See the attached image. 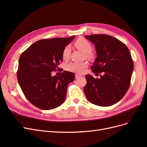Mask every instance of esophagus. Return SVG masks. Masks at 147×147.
I'll list each match as a JSON object with an SVG mask.
<instances>
[{
  "label": "esophagus",
  "instance_id": "1",
  "mask_svg": "<svg viewBox=\"0 0 147 147\" xmlns=\"http://www.w3.org/2000/svg\"><path fill=\"white\" fill-rule=\"evenodd\" d=\"M81 76H80V75H78V74H77V75H75V78H80V77Z\"/></svg>",
  "mask_w": 147,
  "mask_h": 147
}]
</instances>
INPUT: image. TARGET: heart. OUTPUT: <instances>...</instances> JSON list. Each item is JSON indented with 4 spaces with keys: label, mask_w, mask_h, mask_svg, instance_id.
<instances>
[{
    "label": "heart",
    "mask_w": 147,
    "mask_h": 147,
    "mask_svg": "<svg viewBox=\"0 0 147 147\" xmlns=\"http://www.w3.org/2000/svg\"><path fill=\"white\" fill-rule=\"evenodd\" d=\"M75 45L79 50H80L84 53H85V57L86 58H92L93 56V53L91 52L92 47L90 42L88 40L84 38H79L75 42ZM70 47L68 45L65 47L63 51V59L65 60L68 59L70 56ZM87 66L88 64L86 62H83V63H71L67 65L66 69L68 71H70V72L80 74L85 71Z\"/></svg>",
    "instance_id": "1"
}]
</instances>
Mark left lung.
Segmentation results:
<instances>
[{
    "label": "left lung",
    "mask_w": 147,
    "mask_h": 147,
    "mask_svg": "<svg viewBox=\"0 0 147 147\" xmlns=\"http://www.w3.org/2000/svg\"><path fill=\"white\" fill-rule=\"evenodd\" d=\"M94 44L97 57L92 72L100 75L94 78L86 75L84 92L92 104L109 107L117 103L126 94L130 86L134 69L131 53L118 39L105 34L84 36Z\"/></svg>",
    "instance_id": "1"
}]
</instances>
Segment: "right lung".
Returning a JSON list of instances; mask_svg holds the SVG:
<instances>
[{
  "mask_svg": "<svg viewBox=\"0 0 147 147\" xmlns=\"http://www.w3.org/2000/svg\"><path fill=\"white\" fill-rule=\"evenodd\" d=\"M75 36L38 40L21 55L17 78L26 98L37 107L51 110L65 99L67 88L74 81L75 74L64 71L53 77L63 59V51Z\"/></svg>",
  "mask_w": 147,
  "mask_h": 147,
  "instance_id": "right-lung-1",
  "label": "right lung"
}]
</instances>
